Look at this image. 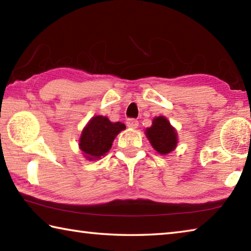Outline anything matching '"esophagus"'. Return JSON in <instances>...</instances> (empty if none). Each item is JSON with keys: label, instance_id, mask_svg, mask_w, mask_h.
Segmentation results:
<instances>
[{"label": "esophagus", "instance_id": "34e87169", "mask_svg": "<svg viewBox=\"0 0 251 251\" xmlns=\"http://www.w3.org/2000/svg\"><path fill=\"white\" fill-rule=\"evenodd\" d=\"M138 124H139L138 121L135 120V118H128V120H127V122H126L127 127H129V128H133V129L137 128Z\"/></svg>", "mask_w": 251, "mask_h": 251}]
</instances>
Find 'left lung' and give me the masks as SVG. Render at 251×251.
Returning <instances> with one entry per match:
<instances>
[{
	"instance_id": "left-lung-1",
	"label": "left lung",
	"mask_w": 251,
	"mask_h": 251,
	"mask_svg": "<svg viewBox=\"0 0 251 251\" xmlns=\"http://www.w3.org/2000/svg\"><path fill=\"white\" fill-rule=\"evenodd\" d=\"M146 136L154 150L160 154L169 153L176 147V131L163 116L153 118L151 127L146 129Z\"/></svg>"
}]
</instances>
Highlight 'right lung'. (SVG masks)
<instances>
[{
    "label": "right lung",
    "instance_id": "1",
    "mask_svg": "<svg viewBox=\"0 0 251 251\" xmlns=\"http://www.w3.org/2000/svg\"><path fill=\"white\" fill-rule=\"evenodd\" d=\"M126 126L121 122L112 123L105 116H94L84 127L79 146L88 160H97L111 149L114 139Z\"/></svg>",
    "mask_w": 251,
    "mask_h": 251
}]
</instances>
